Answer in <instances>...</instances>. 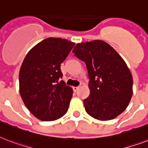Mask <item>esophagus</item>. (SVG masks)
<instances>
[{"label":"esophagus","instance_id":"obj_1","mask_svg":"<svg viewBox=\"0 0 148 148\" xmlns=\"http://www.w3.org/2000/svg\"><path fill=\"white\" fill-rule=\"evenodd\" d=\"M79 89V87H73V90H74V92H76L77 90Z\"/></svg>","mask_w":148,"mask_h":148}]
</instances>
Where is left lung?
Segmentation results:
<instances>
[{
  "label": "left lung",
  "mask_w": 148,
  "mask_h": 148,
  "mask_svg": "<svg viewBox=\"0 0 148 148\" xmlns=\"http://www.w3.org/2000/svg\"><path fill=\"white\" fill-rule=\"evenodd\" d=\"M72 52L88 70L90 95L84 100L87 113L101 121L121 114L133 94L132 75L121 57L99 40L77 44Z\"/></svg>",
  "instance_id": "1"
}]
</instances>
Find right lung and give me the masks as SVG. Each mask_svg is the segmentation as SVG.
<instances>
[{
	"mask_svg": "<svg viewBox=\"0 0 148 148\" xmlns=\"http://www.w3.org/2000/svg\"><path fill=\"white\" fill-rule=\"evenodd\" d=\"M74 43L49 38L34 47L24 58L19 73L20 94L31 113L44 121H54L67 113L73 90L61 81L60 64Z\"/></svg>",
	"mask_w": 148,
	"mask_h": 148,
	"instance_id": "obj_1",
	"label": "right lung"
}]
</instances>
